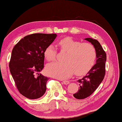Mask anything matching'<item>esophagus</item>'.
<instances>
[{"label": "esophagus", "mask_w": 122, "mask_h": 122, "mask_svg": "<svg viewBox=\"0 0 122 122\" xmlns=\"http://www.w3.org/2000/svg\"><path fill=\"white\" fill-rule=\"evenodd\" d=\"M63 84H66V85H67V84H68L69 83V81H63Z\"/></svg>", "instance_id": "obj_1"}]
</instances>
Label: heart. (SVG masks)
<instances>
[{
	"label": "heart",
	"mask_w": 122,
	"mask_h": 122,
	"mask_svg": "<svg viewBox=\"0 0 122 122\" xmlns=\"http://www.w3.org/2000/svg\"><path fill=\"white\" fill-rule=\"evenodd\" d=\"M58 45L62 51L67 53L64 59L66 62H54L47 64L46 71L49 75L59 79H66L74 71L76 75H83L93 67L96 52L92 44L82 43L68 37L59 41ZM44 55L47 61H54L56 58L57 51L51 45L45 49Z\"/></svg>",
	"instance_id": "heart-1"
}]
</instances>
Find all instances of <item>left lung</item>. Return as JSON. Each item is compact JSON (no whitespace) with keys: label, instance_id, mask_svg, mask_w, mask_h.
Instances as JSON below:
<instances>
[{"label":"left lung","instance_id":"8db88e82","mask_svg":"<svg viewBox=\"0 0 122 122\" xmlns=\"http://www.w3.org/2000/svg\"><path fill=\"white\" fill-rule=\"evenodd\" d=\"M84 40L90 42L95 48L96 61L95 65L88 73L81 79L77 81L80 86L78 92L73 96L79 100L86 98L93 93L102 82L106 73L107 55L100 42L95 39L90 38H86Z\"/></svg>","mask_w":122,"mask_h":122}]
</instances>
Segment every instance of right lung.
<instances>
[{
	"label": "right lung",
	"instance_id": "add662e5",
	"mask_svg": "<svg viewBox=\"0 0 122 122\" xmlns=\"http://www.w3.org/2000/svg\"><path fill=\"white\" fill-rule=\"evenodd\" d=\"M56 34L35 33L21 39L13 48L9 67L20 93L29 99L44 95L49 78L39 72L44 67V52ZM38 74V76L35 74Z\"/></svg>",
	"mask_w": 122,
	"mask_h": 122
}]
</instances>
